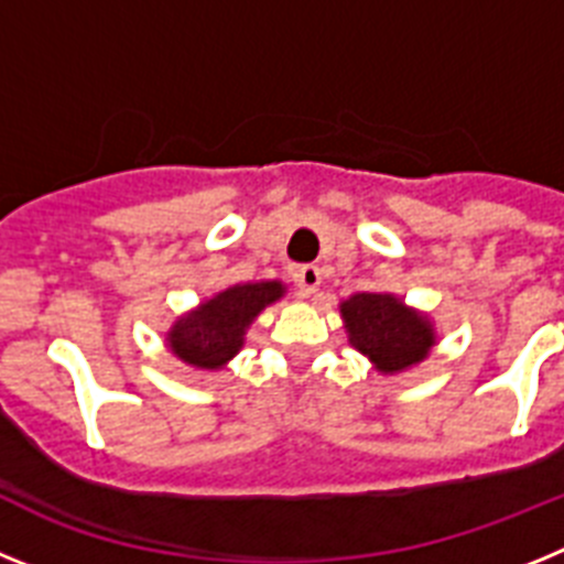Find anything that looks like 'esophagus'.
Returning <instances> with one entry per match:
<instances>
[{
  "label": "esophagus",
  "instance_id": "obj_1",
  "mask_svg": "<svg viewBox=\"0 0 564 564\" xmlns=\"http://www.w3.org/2000/svg\"><path fill=\"white\" fill-rule=\"evenodd\" d=\"M291 279H293V291H296L299 299H311L313 293L318 291V285H322V273H318L316 265L293 268Z\"/></svg>",
  "mask_w": 564,
  "mask_h": 564
}]
</instances>
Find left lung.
Segmentation results:
<instances>
[{"label": "left lung", "mask_w": 564, "mask_h": 564, "mask_svg": "<svg viewBox=\"0 0 564 564\" xmlns=\"http://www.w3.org/2000/svg\"><path fill=\"white\" fill-rule=\"evenodd\" d=\"M350 344L383 376L410 370L430 356L435 327L423 313L406 307L392 293H356L341 302Z\"/></svg>", "instance_id": "obj_1"}]
</instances>
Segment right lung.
<instances>
[{"label":"right lung","instance_id":"right-lung-1","mask_svg":"<svg viewBox=\"0 0 564 564\" xmlns=\"http://www.w3.org/2000/svg\"><path fill=\"white\" fill-rule=\"evenodd\" d=\"M285 296L282 282H246L231 285L206 299L197 311L186 313L172 325L166 341L181 361L200 370H220L242 350L246 330L253 318Z\"/></svg>","mask_w":564,"mask_h":564}]
</instances>
